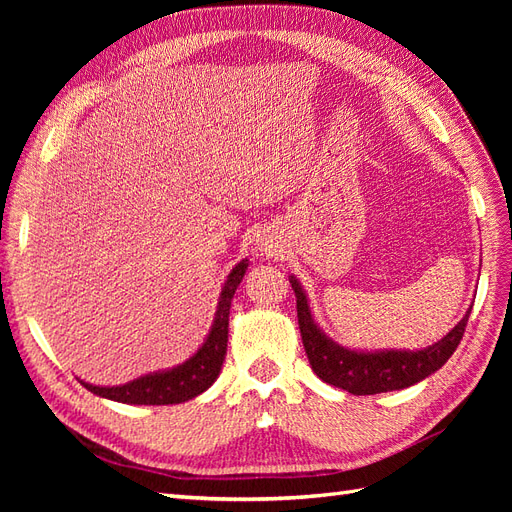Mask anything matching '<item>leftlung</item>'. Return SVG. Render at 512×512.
I'll return each mask as SVG.
<instances>
[{
    "mask_svg": "<svg viewBox=\"0 0 512 512\" xmlns=\"http://www.w3.org/2000/svg\"><path fill=\"white\" fill-rule=\"evenodd\" d=\"M290 284L297 297V316L301 339L307 352V359L316 376L327 384L344 389L352 395H376L386 391L408 389V386L425 380L433 371H438L451 354L457 350L472 307L463 316L451 333H446L438 344L425 350H382V352H356L335 344L333 339L324 335L309 312L307 297L297 282V277L290 275Z\"/></svg>",
    "mask_w": 512,
    "mask_h": 512,
    "instance_id": "8db88e82",
    "label": "left lung"
}]
</instances>
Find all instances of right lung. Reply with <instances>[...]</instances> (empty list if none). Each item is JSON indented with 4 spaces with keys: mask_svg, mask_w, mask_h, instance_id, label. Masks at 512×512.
<instances>
[{
    "mask_svg": "<svg viewBox=\"0 0 512 512\" xmlns=\"http://www.w3.org/2000/svg\"><path fill=\"white\" fill-rule=\"evenodd\" d=\"M247 269V260H241L239 265L230 271L228 280L222 288L218 312H215L213 327L205 339V344L198 348L194 356H190L183 365H177L166 371H156L136 378L121 386H94L89 382L81 384L94 395L121 401V404H136V406H168L181 404V401L194 399L215 382L220 376V369L226 356L228 344V314L230 301L235 297V290L241 284Z\"/></svg>",
    "mask_w": 512,
    "mask_h": 512,
    "instance_id": "add662e5",
    "label": "right lung"
}]
</instances>
